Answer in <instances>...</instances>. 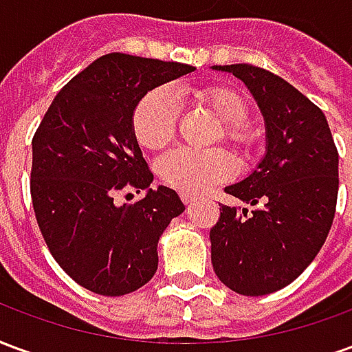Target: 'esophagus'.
<instances>
[{
  "mask_svg": "<svg viewBox=\"0 0 352 352\" xmlns=\"http://www.w3.org/2000/svg\"><path fill=\"white\" fill-rule=\"evenodd\" d=\"M181 199H183V204L186 207H190L194 201H196V198L194 196H190V194H186V192H181Z\"/></svg>",
  "mask_w": 352,
  "mask_h": 352,
  "instance_id": "esophagus-1",
  "label": "esophagus"
}]
</instances>
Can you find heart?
<instances>
[{
  "label": "heart",
  "instance_id": "b5f03b06",
  "mask_svg": "<svg viewBox=\"0 0 352 352\" xmlns=\"http://www.w3.org/2000/svg\"><path fill=\"white\" fill-rule=\"evenodd\" d=\"M198 105L211 111L221 128L217 138L224 139L236 151L249 154L256 146V131L245 118L249 103L230 87H207L194 94ZM181 109L175 96L166 87L146 92L131 113V131L139 145L160 151L175 138ZM158 175L166 184L186 194H201L236 175V162L224 148L196 151L179 146L169 151L158 164Z\"/></svg>",
  "mask_w": 352,
  "mask_h": 352
}]
</instances>
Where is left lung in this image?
Masks as SVG:
<instances>
[{"instance_id": "8db88e82", "label": "left lung", "mask_w": 352, "mask_h": 352, "mask_svg": "<svg viewBox=\"0 0 352 352\" xmlns=\"http://www.w3.org/2000/svg\"><path fill=\"white\" fill-rule=\"evenodd\" d=\"M234 73L258 101L267 153L230 196L254 209L221 206L211 237L217 277L243 296H264L302 275L324 245L338 204V148L324 113L279 75L249 64Z\"/></svg>"}]
</instances>
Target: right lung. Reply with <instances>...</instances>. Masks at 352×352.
Wrapping results in <instances>:
<instances>
[{
	"instance_id": "1",
	"label": "right lung",
	"mask_w": 352,
	"mask_h": 352,
	"mask_svg": "<svg viewBox=\"0 0 352 352\" xmlns=\"http://www.w3.org/2000/svg\"><path fill=\"white\" fill-rule=\"evenodd\" d=\"M196 67L130 54H105L65 85L35 131L30 192L43 239L75 283L124 296L153 279L158 239L184 211L154 175L131 131V113L148 90ZM147 190L116 206V194Z\"/></svg>"
}]
</instances>
